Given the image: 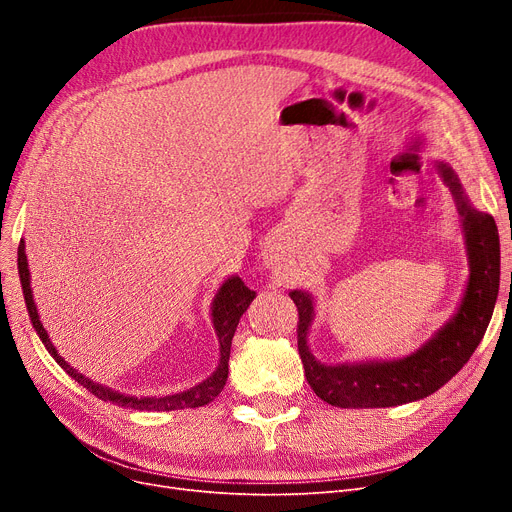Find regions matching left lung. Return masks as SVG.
<instances>
[{
	"label": "left lung",
	"instance_id": "left-lung-1",
	"mask_svg": "<svg viewBox=\"0 0 512 512\" xmlns=\"http://www.w3.org/2000/svg\"><path fill=\"white\" fill-rule=\"evenodd\" d=\"M438 170L463 215L471 276L459 311L417 353L398 361L321 365L307 346V330L313 319L311 297L301 290L290 292L299 311L297 344L305 378L313 392L332 407L382 409L434 394L463 369L488 330L500 286L498 228L492 215L471 207L446 164H438Z\"/></svg>",
	"mask_w": 512,
	"mask_h": 512
}]
</instances>
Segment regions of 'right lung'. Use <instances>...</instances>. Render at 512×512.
Wrapping results in <instances>:
<instances>
[{
  "instance_id": "add662e5",
  "label": "right lung",
  "mask_w": 512,
  "mask_h": 512,
  "mask_svg": "<svg viewBox=\"0 0 512 512\" xmlns=\"http://www.w3.org/2000/svg\"><path fill=\"white\" fill-rule=\"evenodd\" d=\"M18 274H20V284H22V292H24V303L26 309H29L33 328L37 330L39 338L43 340L45 348L49 351V355L58 361V365L74 378L80 386L87 388L91 394H95L101 400H110L118 407L124 409H139V411H178V409H197L207 405L215 396H218L228 380V361H230V346H232V336L236 332L238 321L242 317V313L247 311V307L251 305V301L255 299V290H251L245 282L240 278H230L226 280V284L220 288V292L215 294L213 299V326L215 332H218L220 338V365L218 369L213 371V375L205 382H201L199 386L184 390L180 394H172V396H161V398H134V396H126L120 392H114L110 388H105L101 384H93L89 378H85L83 373H78L76 369H72L60 355L53 344L49 342V336L43 328V324L39 321L37 315V307L33 303V292H31V278H29V263H26V255H24V242L20 240L18 245Z\"/></svg>"
}]
</instances>
